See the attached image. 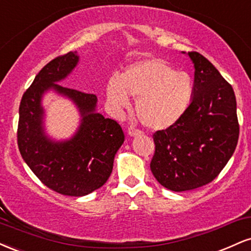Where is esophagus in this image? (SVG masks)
I'll use <instances>...</instances> for the list:
<instances>
[{
    "mask_svg": "<svg viewBox=\"0 0 251 251\" xmlns=\"http://www.w3.org/2000/svg\"><path fill=\"white\" fill-rule=\"evenodd\" d=\"M128 134L130 135V136L135 137V136H141V135H143V132L138 130L136 128H134V126H130V128H128Z\"/></svg>",
    "mask_w": 251,
    "mask_h": 251,
    "instance_id": "34e87169",
    "label": "esophagus"
}]
</instances>
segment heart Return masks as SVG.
Masks as SVG:
<instances>
[{
	"instance_id": "b5f03b06",
	"label": "heart",
	"mask_w": 251,
	"mask_h": 251,
	"mask_svg": "<svg viewBox=\"0 0 251 251\" xmlns=\"http://www.w3.org/2000/svg\"><path fill=\"white\" fill-rule=\"evenodd\" d=\"M129 96L136 99V114L143 126L154 130L177 123L194 97V82L162 58H146L114 75L107 84V97L114 110L128 108Z\"/></svg>"
}]
</instances>
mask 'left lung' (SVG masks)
I'll return each mask as SVG.
<instances>
[{"label": "left lung", "mask_w": 251, "mask_h": 251, "mask_svg": "<svg viewBox=\"0 0 251 251\" xmlns=\"http://www.w3.org/2000/svg\"><path fill=\"white\" fill-rule=\"evenodd\" d=\"M195 67L194 97L177 123L152 135V175L173 191L210 183L236 149L240 126L234 89L204 56L188 52Z\"/></svg>", "instance_id": "obj_1"}]
</instances>
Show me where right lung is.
<instances>
[{
  "mask_svg": "<svg viewBox=\"0 0 251 251\" xmlns=\"http://www.w3.org/2000/svg\"><path fill=\"white\" fill-rule=\"evenodd\" d=\"M77 63V52L69 51L40 70L21 100L17 126L21 156L31 172L49 189L75 197L88 195L107 182L115 155L125 142L119 123L96 113V95L58 84ZM50 89L72 99L81 114V125L70 140L56 143L44 134L40 101Z\"/></svg>",
  "mask_w": 251,
  "mask_h": 251,
  "instance_id": "right-lung-1",
  "label": "right lung"
}]
</instances>
